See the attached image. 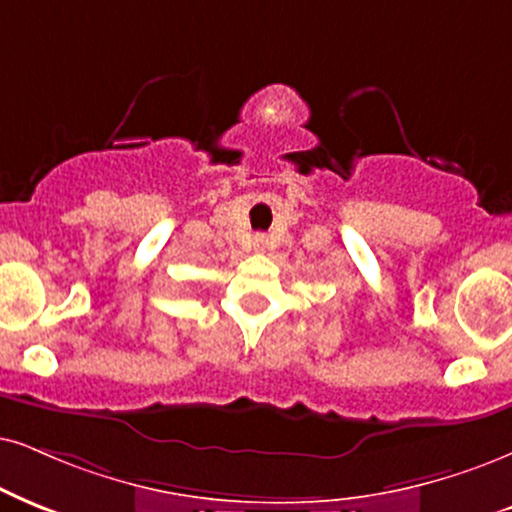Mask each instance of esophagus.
I'll return each mask as SVG.
<instances>
[{
	"mask_svg": "<svg viewBox=\"0 0 512 512\" xmlns=\"http://www.w3.org/2000/svg\"><path fill=\"white\" fill-rule=\"evenodd\" d=\"M254 246H256L258 251L268 249V237H266V235H256V239H254Z\"/></svg>",
	"mask_w": 512,
	"mask_h": 512,
	"instance_id": "esophagus-1",
	"label": "esophagus"
}]
</instances>
